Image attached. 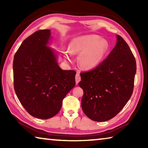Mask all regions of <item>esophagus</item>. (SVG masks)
Instances as JSON below:
<instances>
[{"label":"esophagus","mask_w":148,"mask_h":148,"mask_svg":"<svg viewBox=\"0 0 148 148\" xmlns=\"http://www.w3.org/2000/svg\"><path fill=\"white\" fill-rule=\"evenodd\" d=\"M81 80V77H80V75L79 73L78 72H77L76 75V83L77 84L79 83V82Z\"/></svg>","instance_id":"34e87169"}]
</instances>
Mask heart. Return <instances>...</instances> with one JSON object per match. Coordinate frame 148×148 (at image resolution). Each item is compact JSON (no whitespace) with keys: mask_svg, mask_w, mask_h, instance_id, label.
<instances>
[{"mask_svg":"<svg viewBox=\"0 0 148 148\" xmlns=\"http://www.w3.org/2000/svg\"><path fill=\"white\" fill-rule=\"evenodd\" d=\"M108 49V43L104 38L95 34L78 36L72 40L69 52L72 55L79 54L77 61L84 69H92L98 66ZM65 57L69 60L66 53Z\"/></svg>","mask_w":148,"mask_h":148,"instance_id":"b5f03b06","label":"heart"}]
</instances>
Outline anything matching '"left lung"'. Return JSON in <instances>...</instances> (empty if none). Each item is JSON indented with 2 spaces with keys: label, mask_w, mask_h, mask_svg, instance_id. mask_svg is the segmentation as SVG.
<instances>
[{
  "label": "left lung",
  "mask_w": 148,
  "mask_h": 148,
  "mask_svg": "<svg viewBox=\"0 0 148 148\" xmlns=\"http://www.w3.org/2000/svg\"><path fill=\"white\" fill-rule=\"evenodd\" d=\"M116 37V46L107 58L95 69L80 73L82 110L95 121H106L116 116L133 91L136 60L124 39L119 35Z\"/></svg>",
  "instance_id": "1"
}]
</instances>
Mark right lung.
<instances>
[{"label": "right lung", "instance_id": "add662e5", "mask_svg": "<svg viewBox=\"0 0 148 148\" xmlns=\"http://www.w3.org/2000/svg\"><path fill=\"white\" fill-rule=\"evenodd\" d=\"M49 29L39 30L22 42L13 62L14 87L24 108L32 116L47 119L60 111L62 100L76 85L74 71H64L47 47Z\"/></svg>", "mask_w": 148, "mask_h": 148}]
</instances>
